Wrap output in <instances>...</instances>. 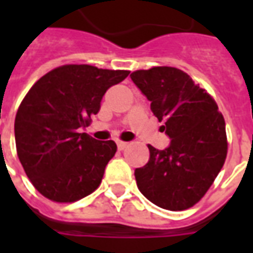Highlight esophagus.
<instances>
[{
  "mask_svg": "<svg viewBox=\"0 0 253 253\" xmlns=\"http://www.w3.org/2000/svg\"><path fill=\"white\" fill-rule=\"evenodd\" d=\"M116 145H118V149H119V150H123V149L128 146V142H125V141H116Z\"/></svg>",
  "mask_w": 253,
  "mask_h": 253,
  "instance_id": "obj_1",
  "label": "esophagus"
}]
</instances>
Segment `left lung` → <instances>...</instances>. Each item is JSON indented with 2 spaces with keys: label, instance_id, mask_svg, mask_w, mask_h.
<instances>
[{
  "label": "left lung",
  "instance_id": "obj_1",
  "mask_svg": "<svg viewBox=\"0 0 253 253\" xmlns=\"http://www.w3.org/2000/svg\"><path fill=\"white\" fill-rule=\"evenodd\" d=\"M132 83L164 121L170 145L157 150L148 145V164L135 169L139 191L159 207L180 211L205 196L222 169L228 154L225 119L215 100L180 69L156 66L135 70Z\"/></svg>",
  "mask_w": 253,
  "mask_h": 253
}]
</instances>
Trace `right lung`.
I'll return each instance as SVG.
<instances>
[{"mask_svg": "<svg viewBox=\"0 0 253 253\" xmlns=\"http://www.w3.org/2000/svg\"><path fill=\"white\" fill-rule=\"evenodd\" d=\"M128 70L63 65L39 78L14 119L16 150L25 173L42 195L70 203L92 194L116 153L114 141H97L81 127L100 110L107 89Z\"/></svg>", "mask_w": 253, "mask_h": 253, "instance_id": "add662e5", "label": "right lung"}]
</instances>
